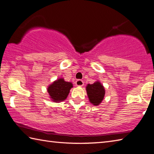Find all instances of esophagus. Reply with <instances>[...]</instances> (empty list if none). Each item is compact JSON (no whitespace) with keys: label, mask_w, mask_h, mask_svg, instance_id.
Returning a JSON list of instances; mask_svg holds the SVG:
<instances>
[{"label":"esophagus","mask_w":154,"mask_h":154,"mask_svg":"<svg viewBox=\"0 0 154 154\" xmlns=\"http://www.w3.org/2000/svg\"><path fill=\"white\" fill-rule=\"evenodd\" d=\"M76 85L78 86H82L84 85V82L82 80H77L76 81Z\"/></svg>","instance_id":"esophagus-1"}]
</instances>
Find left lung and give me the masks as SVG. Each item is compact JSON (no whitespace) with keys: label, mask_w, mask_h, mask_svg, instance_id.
I'll return each mask as SVG.
<instances>
[{"label":"left lung","mask_w":154,"mask_h":154,"mask_svg":"<svg viewBox=\"0 0 154 154\" xmlns=\"http://www.w3.org/2000/svg\"><path fill=\"white\" fill-rule=\"evenodd\" d=\"M86 91L90 102L93 105H99L102 102L105 95V90L99 82H96L92 84H88Z\"/></svg>","instance_id":"8db88e82"}]
</instances>
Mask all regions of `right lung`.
<instances>
[{"label": "right lung", "instance_id": "1", "mask_svg": "<svg viewBox=\"0 0 154 154\" xmlns=\"http://www.w3.org/2000/svg\"><path fill=\"white\" fill-rule=\"evenodd\" d=\"M72 84L68 82L64 79H58L54 82L48 88V92L53 101H63L67 98Z\"/></svg>", "mask_w": 154, "mask_h": 154}]
</instances>
